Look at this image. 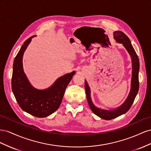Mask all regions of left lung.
Here are the masks:
<instances>
[{
  "label": "left lung",
  "mask_w": 151,
  "mask_h": 151,
  "mask_svg": "<svg viewBox=\"0 0 151 151\" xmlns=\"http://www.w3.org/2000/svg\"><path fill=\"white\" fill-rule=\"evenodd\" d=\"M114 40L119 43H121L125 47L129 54L130 55L132 62V76L131 82V89L128 96L123 104L118 108L114 110H105L95 106L90 97V90L89 86L85 80V88L87 96V101L90 109L93 113L102 119L110 120L121 116L130 109L135 98L139 91V60L135 51L131 44L129 38L121 31H116L114 32Z\"/></svg>",
  "instance_id": "8db88e82"
}]
</instances>
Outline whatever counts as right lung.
Listing matches in <instances>:
<instances>
[{
    "instance_id": "obj_1",
    "label": "right lung",
    "mask_w": 151,
    "mask_h": 151,
    "mask_svg": "<svg viewBox=\"0 0 151 151\" xmlns=\"http://www.w3.org/2000/svg\"><path fill=\"white\" fill-rule=\"evenodd\" d=\"M33 37L34 36L24 42L14 60L12 90L17 102L24 111L38 118H44L59 108L65 90L75 71L61 76L45 90H38L32 87L23 71V56Z\"/></svg>"
}]
</instances>
